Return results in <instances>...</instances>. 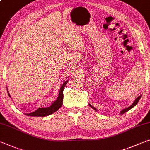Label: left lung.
<instances>
[{"mask_svg":"<svg viewBox=\"0 0 150 150\" xmlns=\"http://www.w3.org/2000/svg\"><path fill=\"white\" fill-rule=\"evenodd\" d=\"M141 96H142V95H140L139 96H138V97H137L136 99H135V100L134 101H133V103H132V105H131V106H129V107H127V108H125V109H123V110H121V111L120 112V114L121 115V114L125 113V112H127L128 110H129L131 109H132L133 107H134L137 104V103L139 102V100H140V98H141ZM89 106L92 108V109H93L94 110H95L96 111H97V109H96L95 107H93V106H92L91 104H89Z\"/></svg>","mask_w":150,"mask_h":150,"instance_id":"8db88e82","label":"left lung"}]
</instances>
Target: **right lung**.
<instances>
[{"instance_id":"right-lung-1","label":"right lung","mask_w":150,"mask_h":150,"mask_svg":"<svg viewBox=\"0 0 150 150\" xmlns=\"http://www.w3.org/2000/svg\"><path fill=\"white\" fill-rule=\"evenodd\" d=\"M69 81V80H66L64 82L60 87V88L59 90V94L57 96V99L54 102L52 103V104L48 107H41L39 108V109L35 110L34 112H32L31 113H25V115L30 117H46L48 115H50L51 114H53L54 112L57 111L59 108H60L62 104H63V91L64 86H66V84H67V82ZM7 93L9 96V97H11V94H9L8 89H7Z\"/></svg>"}]
</instances>
